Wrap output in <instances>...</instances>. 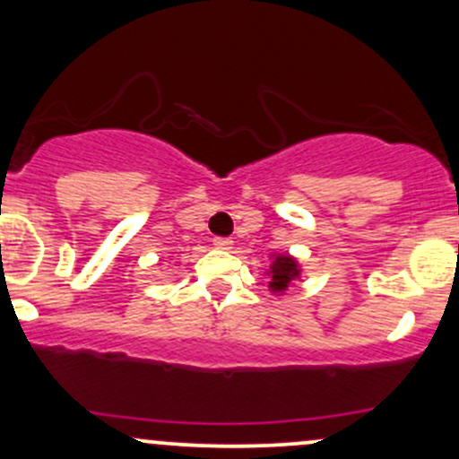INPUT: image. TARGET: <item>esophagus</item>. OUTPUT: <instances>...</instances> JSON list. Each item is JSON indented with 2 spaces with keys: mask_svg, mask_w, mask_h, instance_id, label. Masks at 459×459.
Instances as JSON below:
<instances>
[{
  "mask_svg": "<svg viewBox=\"0 0 459 459\" xmlns=\"http://www.w3.org/2000/svg\"><path fill=\"white\" fill-rule=\"evenodd\" d=\"M231 245H234V240L230 238H214V247L219 249H231Z\"/></svg>",
  "mask_w": 459,
  "mask_h": 459,
  "instance_id": "esophagus-1",
  "label": "esophagus"
}]
</instances>
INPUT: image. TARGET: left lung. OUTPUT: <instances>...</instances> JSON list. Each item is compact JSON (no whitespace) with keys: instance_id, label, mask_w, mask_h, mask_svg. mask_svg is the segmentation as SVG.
<instances>
[{"instance_id":"obj_1","label":"left lung","mask_w":459,"mask_h":459,"mask_svg":"<svg viewBox=\"0 0 459 459\" xmlns=\"http://www.w3.org/2000/svg\"><path fill=\"white\" fill-rule=\"evenodd\" d=\"M271 264L264 271L269 278V290L273 295H284L302 278V264L290 254H271Z\"/></svg>"}]
</instances>
